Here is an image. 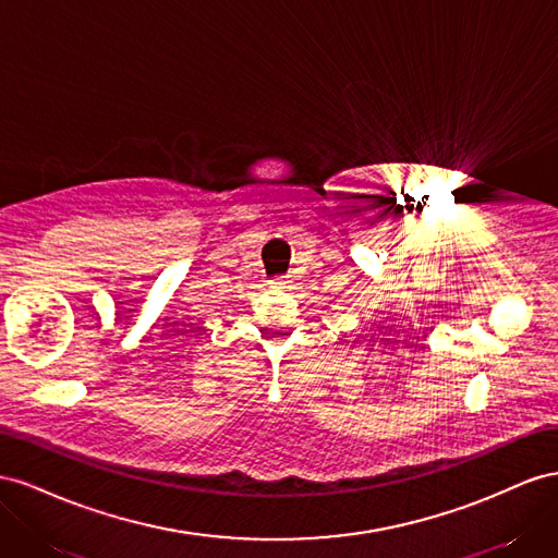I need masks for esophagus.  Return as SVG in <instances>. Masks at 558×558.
<instances>
[{"label": "esophagus", "instance_id": "1", "mask_svg": "<svg viewBox=\"0 0 558 558\" xmlns=\"http://www.w3.org/2000/svg\"><path fill=\"white\" fill-rule=\"evenodd\" d=\"M270 284H274V288H288V280H284V278H274V282H270Z\"/></svg>", "mask_w": 558, "mask_h": 558}]
</instances>
